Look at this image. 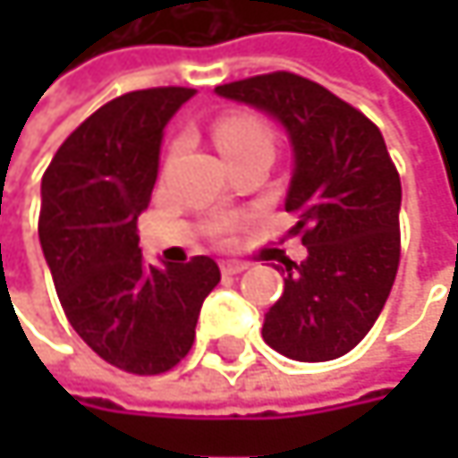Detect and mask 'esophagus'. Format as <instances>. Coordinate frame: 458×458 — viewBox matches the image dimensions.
Listing matches in <instances>:
<instances>
[{
	"label": "esophagus",
	"instance_id": "esophagus-1",
	"mask_svg": "<svg viewBox=\"0 0 458 458\" xmlns=\"http://www.w3.org/2000/svg\"><path fill=\"white\" fill-rule=\"evenodd\" d=\"M220 267H223V273H225V276H238V273H243V270H246V262H235V259H230V262H223Z\"/></svg>",
	"mask_w": 458,
	"mask_h": 458
}]
</instances>
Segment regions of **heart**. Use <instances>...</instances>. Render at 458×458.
Returning <instances> with one entry per match:
<instances>
[{
    "instance_id": "b5f03b06",
    "label": "heart",
    "mask_w": 458,
    "mask_h": 458,
    "mask_svg": "<svg viewBox=\"0 0 458 458\" xmlns=\"http://www.w3.org/2000/svg\"><path fill=\"white\" fill-rule=\"evenodd\" d=\"M215 138H217V145H220L225 158H235V156L257 150V148L273 150V132H270V127L262 119L246 116V114L220 119L217 127H215ZM177 148H180V142L172 145V156L177 153ZM223 228H225V223L220 225V230Z\"/></svg>"
}]
</instances>
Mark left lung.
<instances>
[{
	"mask_svg": "<svg viewBox=\"0 0 458 458\" xmlns=\"http://www.w3.org/2000/svg\"><path fill=\"white\" fill-rule=\"evenodd\" d=\"M217 95L278 119L294 148L286 212L308 259H284V294L262 339L292 360H334L369 334L395 284L401 174L379 127L305 76L273 71Z\"/></svg>",
	"mask_w": 458,
	"mask_h": 458,
	"instance_id": "1",
	"label": "left lung"
}]
</instances>
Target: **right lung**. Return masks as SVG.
<instances>
[{"label":"right lung","instance_id":"right-lung-1","mask_svg":"<svg viewBox=\"0 0 458 458\" xmlns=\"http://www.w3.org/2000/svg\"><path fill=\"white\" fill-rule=\"evenodd\" d=\"M196 89L127 92L84 119L42 177L39 241L73 331L111 366L153 377L193 347L204 300L220 284L209 257L142 262L138 215L158 174L166 122Z\"/></svg>","mask_w":458,"mask_h":458}]
</instances>
